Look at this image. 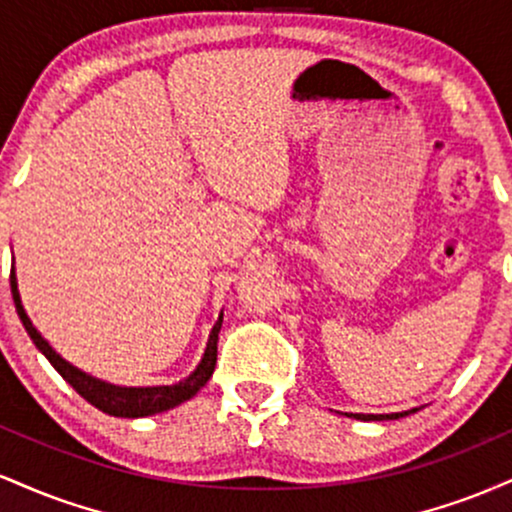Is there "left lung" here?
I'll return each instance as SVG.
<instances>
[{"instance_id":"1","label":"left lung","mask_w":512,"mask_h":512,"mask_svg":"<svg viewBox=\"0 0 512 512\" xmlns=\"http://www.w3.org/2000/svg\"><path fill=\"white\" fill-rule=\"evenodd\" d=\"M414 411H419V409L395 411V414H349V416H354V419H361V421H390V419H402V416L414 414Z\"/></svg>"}]
</instances>
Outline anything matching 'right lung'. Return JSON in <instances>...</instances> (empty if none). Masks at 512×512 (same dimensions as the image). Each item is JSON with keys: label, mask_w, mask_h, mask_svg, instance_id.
I'll return each instance as SVG.
<instances>
[{"label": "right lung", "mask_w": 512, "mask_h": 512, "mask_svg": "<svg viewBox=\"0 0 512 512\" xmlns=\"http://www.w3.org/2000/svg\"><path fill=\"white\" fill-rule=\"evenodd\" d=\"M11 296H14V305L16 313H19L23 327H26L28 337L33 339V344L38 346V351L43 354L48 361L52 363V368L67 380L69 385L79 392L86 402H91L93 407L105 411L110 416H122V419H142V416H151V414H161V411H168L178 404L187 402L202 390L204 385L209 383L211 373L216 368V344H219V332H221V322H223V313L219 315V320L214 322L209 332V342L207 349H204L202 361L197 363V368L192 370L187 378H182L180 383L173 385H151V387H127V385H113L108 380L96 378V375L86 373V370L72 366L67 358H62L52 349L48 339L43 337L35 325L28 317L26 308L21 303V293H19V281H16V267H11Z\"/></svg>", "instance_id": "obj_1"}]
</instances>
